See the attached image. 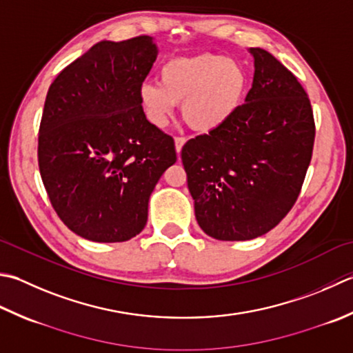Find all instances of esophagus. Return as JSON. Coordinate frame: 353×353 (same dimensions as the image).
Masks as SVG:
<instances>
[{
  "label": "esophagus",
  "instance_id": "34e87169",
  "mask_svg": "<svg viewBox=\"0 0 353 353\" xmlns=\"http://www.w3.org/2000/svg\"><path fill=\"white\" fill-rule=\"evenodd\" d=\"M185 142H186V137H185V136H177V137H176L174 143H176V151H177V153H181Z\"/></svg>",
  "mask_w": 353,
  "mask_h": 353
}]
</instances>
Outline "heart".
<instances>
[{
	"label": "heart",
	"mask_w": 353,
	"mask_h": 353,
	"mask_svg": "<svg viewBox=\"0 0 353 353\" xmlns=\"http://www.w3.org/2000/svg\"><path fill=\"white\" fill-rule=\"evenodd\" d=\"M248 90V74L225 54L202 53L174 58L161 68V82L147 81L139 98L148 121L167 125L176 103L183 119L197 131H211L236 114Z\"/></svg>",
	"instance_id": "1"
}]
</instances>
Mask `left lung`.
Here are the masks:
<instances>
[{
	"label": "left lung",
	"instance_id": "8db88e82",
	"mask_svg": "<svg viewBox=\"0 0 353 353\" xmlns=\"http://www.w3.org/2000/svg\"><path fill=\"white\" fill-rule=\"evenodd\" d=\"M254 81L230 121L182 148L199 226L210 237L251 240L277 226L300 196L315 121L292 72L252 47Z\"/></svg>",
	"mask_w": 353,
	"mask_h": 353
}]
</instances>
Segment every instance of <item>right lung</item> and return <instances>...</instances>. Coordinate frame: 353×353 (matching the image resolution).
<instances>
[{
	"label": "right lung",
	"mask_w": 353,
	"mask_h": 353,
	"mask_svg": "<svg viewBox=\"0 0 353 353\" xmlns=\"http://www.w3.org/2000/svg\"><path fill=\"white\" fill-rule=\"evenodd\" d=\"M157 57L147 34L101 41L68 64L47 92L38 165L53 210L68 230L99 243L127 241L177 161L174 139L145 117L139 88Z\"/></svg>",
	"instance_id": "1"
}]
</instances>
